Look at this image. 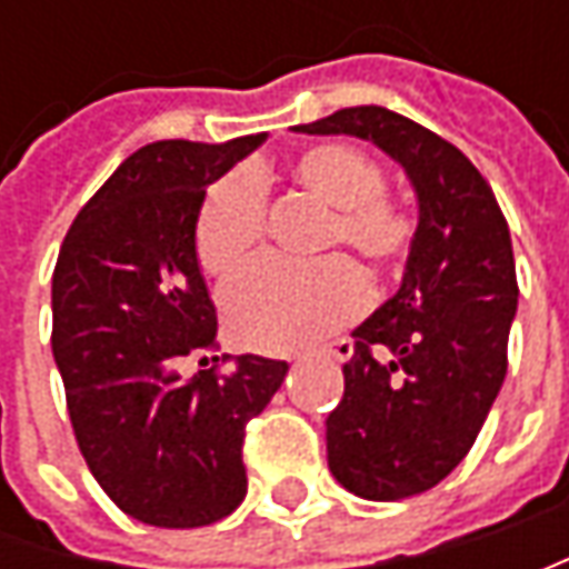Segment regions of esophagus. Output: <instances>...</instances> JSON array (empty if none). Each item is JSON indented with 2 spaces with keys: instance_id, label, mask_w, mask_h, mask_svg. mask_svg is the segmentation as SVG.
<instances>
[{
  "instance_id": "obj_1",
  "label": "esophagus",
  "mask_w": 569,
  "mask_h": 569,
  "mask_svg": "<svg viewBox=\"0 0 569 569\" xmlns=\"http://www.w3.org/2000/svg\"><path fill=\"white\" fill-rule=\"evenodd\" d=\"M319 355H326V358H332V361H348V358L355 355V345H351L348 339L329 341V345H322V348H319Z\"/></svg>"
}]
</instances>
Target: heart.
Listing matches in <instances>:
<instances>
[{
    "instance_id": "b5f03b06",
    "label": "heart",
    "mask_w": 569,
    "mask_h": 569,
    "mask_svg": "<svg viewBox=\"0 0 569 569\" xmlns=\"http://www.w3.org/2000/svg\"><path fill=\"white\" fill-rule=\"evenodd\" d=\"M291 177L310 189L332 218L322 247H351L367 266L399 262L415 240V218L382 189L377 161L351 144H313L300 151ZM266 189L250 167L230 170L202 199L196 218V256L208 274L233 272L259 243ZM367 278L348 256H326L310 266L259 259L233 274L221 291V313L233 341L259 351H288L355 319L367 303Z\"/></svg>"
}]
</instances>
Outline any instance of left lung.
<instances>
[{"label":"left lung","mask_w":569,"mask_h":569,"mask_svg":"<svg viewBox=\"0 0 569 569\" xmlns=\"http://www.w3.org/2000/svg\"><path fill=\"white\" fill-rule=\"evenodd\" d=\"M295 129L373 142L415 189L402 284L351 332L326 449L336 481L363 500L425 493L466 459L507 377L519 297L507 218L456 144L386 107Z\"/></svg>","instance_id":"8db88e82"}]
</instances>
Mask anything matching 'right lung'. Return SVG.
Returning <instances> with one entry per match:
<instances>
[{
    "label": "right lung",
    "mask_w": 569,
    "mask_h": 569,
    "mask_svg": "<svg viewBox=\"0 0 569 569\" xmlns=\"http://www.w3.org/2000/svg\"><path fill=\"white\" fill-rule=\"evenodd\" d=\"M262 142L144 144L78 211L56 259L53 358L78 449L107 497L148 526L199 529L240 507L247 425L288 373L240 355L233 373L180 377L183 358L218 345L199 208Z\"/></svg>",
    "instance_id": "add662e5"
}]
</instances>
